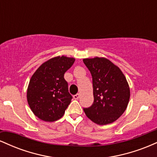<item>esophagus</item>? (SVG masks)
<instances>
[{
	"label": "esophagus",
	"mask_w": 157,
	"mask_h": 157,
	"mask_svg": "<svg viewBox=\"0 0 157 157\" xmlns=\"http://www.w3.org/2000/svg\"><path fill=\"white\" fill-rule=\"evenodd\" d=\"M80 94H75L73 96V97H74V99H75V100H78L79 99V97H80Z\"/></svg>",
	"instance_id": "1"
}]
</instances>
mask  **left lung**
<instances>
[{
    "instance_id": "obj_1",
    "label": "left lung",
    "mask_w": 157,
    "mask_h": 157,
    "mask_svg": "<svg viewBox=\"0 0 157 157\" xmlns=\"http://www.w3.org/2000/svg\"><path fill=\"white\" fill-rule=\"evenodd\" d=\"M92 76L94 102L83 109L91 121L107 125L124 113L130 99V89L118 66L104 57L83 59Z\"/></svg>"
}]
</instances>
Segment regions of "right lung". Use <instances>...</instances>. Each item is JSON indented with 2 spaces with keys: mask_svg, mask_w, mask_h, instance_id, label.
I'll return each mask as SVG.
<instances>
[{
  "mask_svg": "<svg viewBox=\"0 0 157 157\" xmlns=\"http://www.w3.org/2000/svg\"><path fill=\"white\" fill-rule=\"evenodd\" d=\"M75 60L66 56L53 57L44 63L32 76L27 101L34 114L40 120L54 122L63 116L72 99L64 74Z\"/></svg>",
  "mask_w": 157,
  "mask_h": 157,
  "instance_id": "add662e5",
  "label": "right lung"
}]
</instances>
